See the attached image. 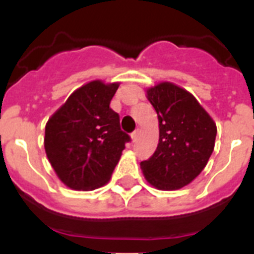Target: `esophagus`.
<instances>
[{
  "label": "esophagus",
  "instance_id": "1",
  "mask_svg": "<svg viewBox=\"0 0 254 254\" xmlns=\"http://www.w3.org/2000/svg\"><path fill=\"white\" fill-rule=\"evenodd\" d=\"M138 136H140V129H134L133 132H132V134H131V137H132V141H137V138H138Z\"/></svg>",
  "mask_w": 254,
  "mask_h": 254
}]
</instances>
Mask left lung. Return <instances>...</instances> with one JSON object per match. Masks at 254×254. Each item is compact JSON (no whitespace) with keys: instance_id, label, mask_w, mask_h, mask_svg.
<instances>
[{"instance_id":"left-lung-1","label":"left lung","mask_w":254,"mask_h":254,"mask_svg":"<svg viewBox=\"0 0 254 254\" xmlns=\"http://www.w3.org/2000/svg\"><path fill=\"white\" fill-rule=\"evenodd\" d=\"M158 113L159 143L149 160L141 161L145 179L160 190L190 185L214 151L216 123L190 91L163 81L146 90Z\"/></svg>"}]
</instances>
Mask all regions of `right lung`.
<instances>
[{
	"label": "right lung",
	"mask_w": 254,
	"mask_h": 254,
	"mask_svg": "<svg viewBox=\"0 0 254 254\" xmlns=\"http://www.w3.org/2000/svg\"><path fill=\"white\" fill-rule=\"evenodd\" d=\"M120 82L94 80L78 87L46 125L44 149L60 181L71 190L107 185L131 138L109 107Z\"/></svg>",
	"instance_id": "obj_1"
}]
</instances>
